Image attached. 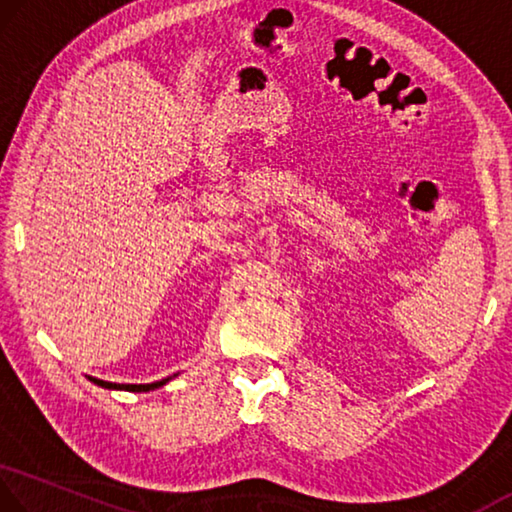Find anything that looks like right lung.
<instances>
[{
	"instance_id": "1",
	"label": "right lung",
	"mask_w": 512,
	"mask_h": 512,
	"mask_svg": "<svg viewBox=\"0 0 512 512\" xmlns=\"http://www.w3.org/2000/svg\"><path fill=\"white\" fill-rule=\"evenodd\" d=\"M93 384H98V387H105V389H123V391H153L157 387H162V384L169 382L167 380H160V382H153V384H116V382H105V380H98V377H89Z\"/></svg>"
}]
</instances>
